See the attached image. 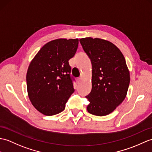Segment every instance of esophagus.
<instances>
[{"label":"esophagus","mask_w":152,"mask_h":152,"mask_svg":"<svg viewBox=\"0 0 152 152\" xmlns=\"http://www.w3.org/2000/svg\"><path fill=\"white\" fill-rule=\"evenodd\" d=\"M81 81H82V78H81V77H78V78H77V83H80L81 82Z\"/></svg>","instance_id":"1"}]
</instances>
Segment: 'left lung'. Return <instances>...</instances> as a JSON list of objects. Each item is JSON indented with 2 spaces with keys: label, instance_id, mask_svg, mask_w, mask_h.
Returning a JSON list of instances; mask_svg holds the SVG:
<instances>
[{
  "label": "left lung",
  "instance_id": "left-lung-1",
  "mask_svg": "<svg viewBox=\"0 0 152 152\" xmlns=\"http://www.w3.org/2000/svg\"><path fill=\"white\" fill-rule=\"evenodd\" d=\"M93 66L92 89L86 97L89 113L109 115L124 101L130 82L129 72L121 50L115 45L98 38L80 39Z\"/></svg>",
  "mask_w": 152,
  "mask_h": 152
}]
</instances>
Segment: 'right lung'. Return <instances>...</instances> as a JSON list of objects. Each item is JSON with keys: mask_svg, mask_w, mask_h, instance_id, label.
Listing matches in <instances>:
<instances>
[{"mask_svg": "<svg viewBox=\"0 0 152 152\" xmlns=\"http://www.w3.org/2000/svg\"><path fill=\"white\" fill-rule=\"evenodd\" d=\"M77 39H59L45 44L31 61L26 75L28 96L37 111L52 116L62 112L74 92L69 60L75 55Z\"/></svg>", "mask_w": 152, "mask_h": 152, "instance_id": "right-lung-1", "label": "right lung"}]
</instances>
